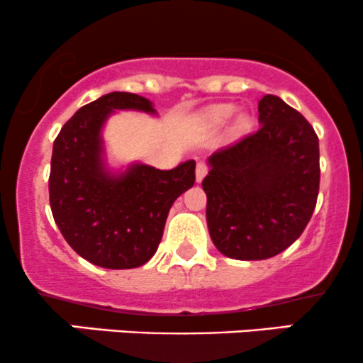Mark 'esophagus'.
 Listing matches in <instances>:
<instances>
[{
	"instance_id": "34e87169",
	"label": "esophagus",
	"mask_w": 363,
	"mask_h": 363,
	"mask_svg": "<svg viewBox=\"0 0 363 363\" xmlns=\"http://www.w3.org/2000/svg\"><path fill=\"white\" fill-rule=\"evenodd\" d=\"M205 175H206V163L205 162H198V165H196V182H201Z\"/></svg>"
}]
</instances>
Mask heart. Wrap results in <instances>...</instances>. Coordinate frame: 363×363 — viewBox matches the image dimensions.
I'll return each mask as SVG.
<instances>
[{
    "mask_svg": "<svg viewBox=\"0 0 363 363\" xmlns=\"http://www.w3.org/2000/svg\"><path fill=\"white\" fill-rule=\"evenodd\" d=\"M234 111H236V106L234 105H213L210 106V108H206L205 118L210 125H224V123L233 117ZM248 125L250 118L246 117V115H238V117L234 118L233 129L230 130H233L234 136H238V134L245 133V130L248 129Z\"/></svg>",
    "mask_w": 363,
    "mask_h": 363,
    "instance_id": "1",
    "label": "heart"
}]
</instances>
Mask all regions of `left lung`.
<instances>
[{"label":"left lung","mask_w":363,"mask_h":363,"mask_svg":"<svg viewBox=\"0 0 363 363\" xmlns=\"http://www.w3.org/2000/svg\"><path fill=\"white\" fill-rule=\"evenodd\" d=\"M260 129L206 160V224L236 260L276 257L301 236L317 203L318 138L281 98L258 101Z\"/></svg>","instance_id":"1"}]
</instances>
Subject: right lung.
Here are the masks:
<instances>
[{"label":"right lung","instance_id":"1","mask_svg":"<svg viewBox=\"0 0 363 363\" xmlns=\"http://www.w3.org/2000/svg\"><path fill=\"white\" fill-rule=\"evenodd\" d=\"M123 110L158 115L148 98L115 91L79 108L53 143L50 205L65 241L93 265L136 269L157 253L170 206L193 188L196 162L160 170L111 167L103 129Z\"/></svg>","mask_w":363,"mask_h":363}]
</instances>
